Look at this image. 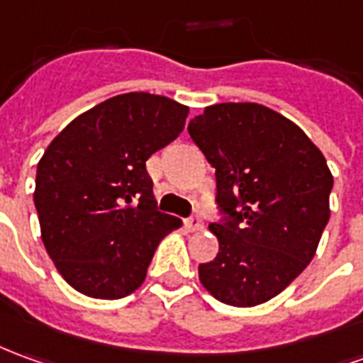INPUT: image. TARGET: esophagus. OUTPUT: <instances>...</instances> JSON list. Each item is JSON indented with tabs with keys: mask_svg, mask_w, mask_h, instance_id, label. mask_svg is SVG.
Here are the masks:
<instances>
[{
	"mask_svg": "<svg viewBox=\"0 0 363 363\" xmlns=\"http://www.w3.org/2000/svg\"><path fill=\"white\" fill-rule=\"evenodd\" d=\"M202 225H204V222H202L200 216H190L186 220V228H189L190 232H199V230H202Z\"/></svg>",
	"mask_w": 363,
	"mask_h": 363,
	"instance_id": "34e87169",
	"label": "esophagus"
}]
</instances>
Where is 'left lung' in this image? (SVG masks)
<instances>
[{"mask_svg":"<svg viewBox=\"0 0 363 363\" xmlns=\"http://www.w3.org/2000/svg\"><path fill=\"white\" fill-rule=\"evenodd\" d=\"M189 135L216 169L210 224L220 250L200 283L232 306H255L291 285L316 253L330 218L332 174L303 129L261 104H216Z\"/></svg>","mask_w":363,"mask_h":363,"instance_id":"1","label":"left lung"}]
</instances>
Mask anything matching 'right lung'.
<instances>
[{"mask_svg":"<svg viewBox=\"0 0 363 363\" xmlns=\"http://www.w3.org/2000/svg\"><path fill=\"white\" fill-rule=\"evenodd\" d=\"M189 108L147 92L113 96L52 139L37 164L35 208L50 259L70 287L121 298L145 281L181 220L159 212L147 159L179 138Z\"/></svg>","mask_w":363,"mask_h":363,"instance_id":"right-lung-1","label":"right lung"}]
</instances>
